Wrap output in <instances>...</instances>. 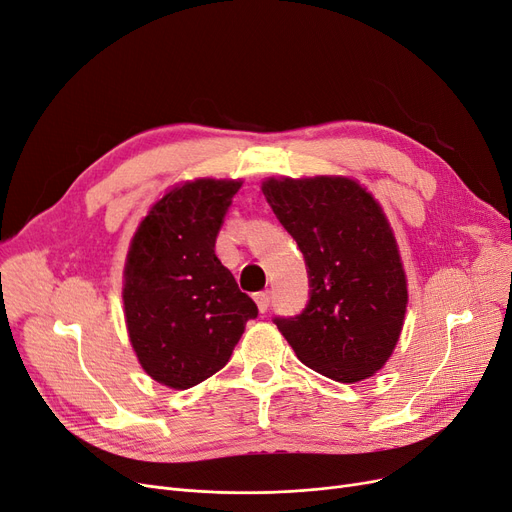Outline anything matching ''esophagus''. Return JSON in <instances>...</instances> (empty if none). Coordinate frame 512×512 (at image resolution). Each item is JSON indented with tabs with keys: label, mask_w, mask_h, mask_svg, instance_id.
<instances>
[{
	"label": "esophagus",
	"mask_w": 512,
	"mask_h": 512,
	"mask_svg": "<svg viewBox=\"0 0 512 512\" xmlns=\"http://www.w3.org/2000/svg\"><path fill=\"white\" fill-rule=\"evenodd\" d=\"M254 300H256V306H258V311H260V313H264V311L269 309L271 298H269V294H267V292H258V294H254Z\"/></svg>",
	"instance_id": "esophagus-1"
}]
</instances>
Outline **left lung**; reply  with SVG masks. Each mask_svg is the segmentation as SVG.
Here are the masks:
<instances>
[{
	"instance_id": "left-lung-1",
	"label": "left lung",
	"mask_w": 512,
	"mask_h": 512,
	"mask_svg": "<svg viewBox=\"0 0 512 512\" xmlns=\"http://www.w3.org/2000/svg\"><path fill=\"white\" fill-rule=\"evenodd\" d=\"M275 216L304 254L311 300L275 319L296 357L317 374L353 384L391 359L407 311V277L382 206L349 176L262 182Z\"/></svg>"
}]
</instances>
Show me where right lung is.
<instances>
[{"instance_id": "add662e5", "label": "right lung", "mask_w": 512, "mask_h": 512, "mask_svg": "<svg viewBox=\"0 0 512 512\" xmlns=\"http://www.w3.org/2000/svg\"><path fill=\"white\" fill-rule=\"evenodd\" d=\"M243 180L195 178L163 193L130 239L124 317L136 359L155 382L185 391L227 365L258 315L214 245Z\"/></svg>"}]
</instances>
